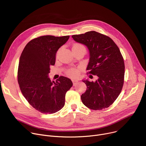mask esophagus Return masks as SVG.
I'll use <instances>...</instances> for the list:
<instances>
[{"label":"esophagus","instance_id":"1","mask_svg":"<svg viewBox=\"0 0 146 146\" xmlns=\"http://www.w3.org/2000/svg\"><path fill=\"white\" fill-rule=\"evenodd\" d=\"M72 82H73V86H76L77 83H78V81L77 80H72Z\"/></svg>","mask_w":146,"mask_h":146}]
</instances>
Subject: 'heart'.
<instances>
[{
  "label": "heart",
  "instance_id": "1",
  "mask_svg": "<svg viewBox=\"0 0 146 146\" xmlns=\"http://www.w3.org/2000/svg\"><path fill=\"white\" fill-rule=\"evenodd\" d=\"M82 46L81 44H74L73 47H75V46ZM78 73V71L75 69H70L68 70V74L70 76H72V77H74L76 76H77Z\"/></svg>",
  "mask_w": 146,
  "mask_h": 146
}]
</instances>
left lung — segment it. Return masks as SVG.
Returning <instances> with one entry per match:
<instances>
[{
    "mask_svg": "<svg viewBox=\"0 0 146 146\" xmlns=\"http://www.w3.org/2000/svg\"><path fill=\"white\" fill-rule=\"evenodd\" d=\"M72 37L88 48L90 59L87 70L98 77L94 82L82 80L87 87L81 96L82 102L95 110L109 108L118 98L123 84L125 65L119 49L111 38L95 31Z\"/></svg>",
    "mask_w": 146,
    "mask_h": 146,
    "instance_id": "8db88e82",
    "label": "left lung"
}]
</instances>
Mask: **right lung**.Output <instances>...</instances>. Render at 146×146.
<instances>
[{"label":"right lung","mask_w":146,"mask_h":146,"mask_svg":"<svg viewBox=\"0 0 146 146\" xmlns=\"http://www.w3.org/2000/svg\"><path fill=\"white\" fill-rule=\"evenodd\" d=\"M69 37H38L30 41L21 55L18 70L20 90L30 105L42 113L53 114L63 108L66 93L73 86L66 77L60 76L55 82L48 77L57 51Z\"/></svg>","instance_id":"add662e5"}]
</instances>
